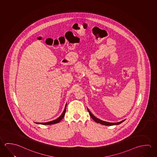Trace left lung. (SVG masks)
Returning <instances> with one entry per match:
<instances>
[{
    "mask_svg": "<svg viewBox=\"0 0 157 157\" xmlns=\"http://www.w3.org/2000/svg\"><path fill=\"white\" fill-rule=\"evenodd\" d=\"M87 109H88V112L89 113V115L91 117L93 118V120L94 121H95L97 123H99V124H103V125H106V126L118 125V124H121L122 122H123L124 121H125V120H124L120 121V122H106V121H102V120H100L99 118L96 117L95 116H94L93 114L91 113L89 111V110L88 109V108H87Z\"/></svg>",
    "mask_w": 157,
    "mask_h": 157,
    "instance_id": "8db88e82",
    "label": "left lung"
}]
</instances>
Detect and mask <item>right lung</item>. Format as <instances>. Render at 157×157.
<instances>
[{"mask_svg": "<svg viewBox=\"0 0 157 157\" xmlns=\"http://www.w3.org/2000/svg\"><path fill=\"white\" fill-rule=\"evenodd\" d=\"M67 104H66L64 109L63 112L61 114V115L55 120L47 122H36V124H44V125H49V124H57L59 123L60 121L63 118L64 116L65 115V113L66 111Z\"/></svg>", "mask_w": 157, "mask_h": 157, "instance_id": "right-lung-1", "label": "right lung"}]
</instances>
